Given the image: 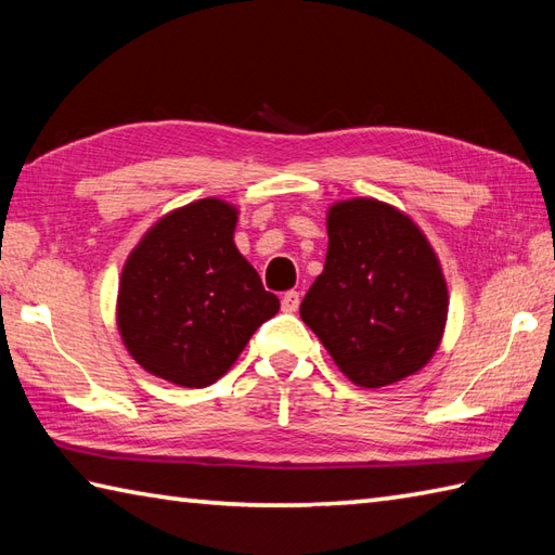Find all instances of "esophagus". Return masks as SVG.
Masks as SVG:
<instances>
[{
	"mask_svg": "<svg viewBox=\"0 0 555 555\" xmlns=\"http://www.w3.org/2000/svg\"><path fill=\"white\" fill-rule=\"evenodd\" d=\"M281 308H284V312H296L300 308V293L298 291L284 293V298H281Z\"/></svg>",
	"mask_w": 555,
	"mask_h": 555,
	"instance_id": "obj_1",
	"label": "esophagus"
}]
</instances>
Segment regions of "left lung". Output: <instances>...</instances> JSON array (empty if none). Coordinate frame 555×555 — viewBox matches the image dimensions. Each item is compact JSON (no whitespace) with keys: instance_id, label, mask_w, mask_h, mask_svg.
<instances>
[{"instance_id":"1","label":"left lung","mask_w":555,"mask_h":555,"mask_svg":"<svg viewBox=\"0 0 555 555\" xmlns=\"http://www.w3.org/2000/svg\"><path fill=\"white\" fill-rule=\"evenodd\" d=\"M324 271L300 317L352 384L415 374L441 344L448 288L429 241L403 211L372 197L328 209Z\"/></svg>"}]
</instances>
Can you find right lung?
Returning <instances> with one entry per match:
<instances>
[{
	"label": "right lung",
	"instance_id": "1",
	"mask_svg": "<svg viewBox=\"0 0 555 555\" xmlns=\"http://www.w3.org/2000/svg\"><path fill=\"white\" fill-rule=\"evenodd\" d=\"M235 221L233 205L197 199L162 217L126 259L116 322L133 360L159 379L215 384L279 312L233 243Z\"/></svg>",
	"mask_w": 555,
	"mask_h": 555
}]
</instances>
